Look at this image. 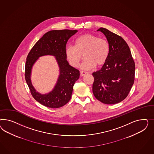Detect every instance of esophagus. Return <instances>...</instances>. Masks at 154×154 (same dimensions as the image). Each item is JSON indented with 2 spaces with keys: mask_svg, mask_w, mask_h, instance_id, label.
<instances>
[{
  "mask_svg": "<svg viewBox=\"0 0 154 154\" xmlns=\"http://www.w3.org/2000/svg\"><path fill=\"white\" fill-rule=\"evenodd\" d=\"M88 72H85V71H81V72H80V75H81V76H84L85 75H86V74H88Z\"/></svg>",
  "mask_w": 154,
  "mask_h": 154,
  "instance_id": "esophagus-1",
  "label": "esophagus"
}]
</instances>
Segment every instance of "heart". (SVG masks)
Returning a JSON list of instances; mask_svg holds the SVG:
<instances>
[{"label":"heart","instance_id":"b5f03b06","mask_svg":"<svg viewBox=\"0 0 154 154\" xmlns=\"http://www.w3.org/2000/svg\"><path fill=\"white\" fill-rule=\"evenodd\" d=\"M110 47L103 38L91 34H85L77 38L75 46L65 48V56L70 65L77 68L83 58L85 60L81 65L83 70H90L96 65H104L108 59Z\"/></svg>","mask_w":154,"mask_h":154}]
</instances>
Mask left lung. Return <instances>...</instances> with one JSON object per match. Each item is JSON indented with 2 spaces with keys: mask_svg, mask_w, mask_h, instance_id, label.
I'll use <instances>...</instances> for the list:
<instances>
[{
  "mask_svg": "<svg viewBox=\"0 0 154 154\" xmlns=\"http://www.w3.org/2000/svg\"><path fill=\"white\" fill-rule=\"evenodd\" d=\"M110 47L107 60L100 70L93 73V92L100 102L114 104L125 99L134 81L135 63L126 42L120 36L100 28Z\"/></svg>",
  "mask_w": 154,
  "mask_h": 154,
  "instance_id": "1",
  "label": "left lung"
}]
</instances>
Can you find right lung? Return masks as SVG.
<instances>
[{"instance_id": "obj_1", "label": "right lung", "mask_w": 154, "mask_h": 154, "mask_svg": "<svg viewBox=\"0 0 154 154\" xmlns=\"http://www.w3.org/2000/svg\"><path fill=\"white\" fill-rule=\"evenodd\" d=\"M78 32L68 29L51 30L45 34L28 54L25 64V80L31 94L37 102L47 107H63L70 100L75 82L79 77V71L69 64L65 56L68 39ZM54 56L60 68V75L54 88L46 94H41L33 88L31 81L33 65L41 56Z\"/></svg>"}]
</instances>
